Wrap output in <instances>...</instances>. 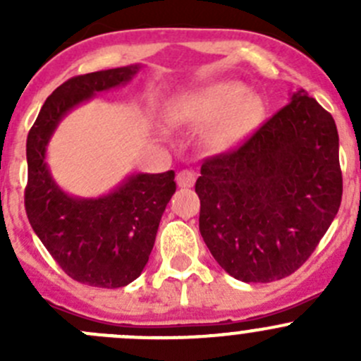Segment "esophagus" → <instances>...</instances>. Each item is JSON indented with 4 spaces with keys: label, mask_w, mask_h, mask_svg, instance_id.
Returning <instances> with one entry per match:
<instances>
[{
    "label": "esophagus",
    "mask_w": 361,
    "mask_h": 361,
    "mask_svg": "<svg viewBox=\"0 0 361 361\" xmlns=\"http://www.w3.org/2000/svg\"><path fill=\"white\" fill-rule=\"evenodd\" d=\"M176 181H178V185H180L181 188L194 187L195 173H194V171H180V173H178V176H176Z\"/></svg>",
    "instance_id": "esophagus-1"
}]
</instances>
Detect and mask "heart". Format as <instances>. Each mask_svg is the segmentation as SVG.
Listing matches in <instances>:
<instances>
[{"label":"heart","instance_id":"heart-1","mask_svg":"<svg viewBox=\"0 0 361 361\" xmlns=\"http://www.w3.org/2000/svg\"><path fill=\"white\" fill-rule=\"evenodd\" d=\"M178 115L195 126H209L206 141L227 152L246 141L264 118V103L239 82H214L178 101Z\"/></svg>","mask_w":361,"mask_h":361}]
</instances>
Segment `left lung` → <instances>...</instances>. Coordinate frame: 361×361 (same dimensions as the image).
<instances>
[{"mask_svg": "<svg viewBox=\"0 0 361 361\" xmlns=\"http://www.w3.org/2000/svg\"><path fill=\"white\" fill-rule=\"evenodd\" d=\"M199 231L232 278L271 283L316 250L342 199L336 122L297 90L238 150L207 159L195 183Z\"/></svg>", "mask_w": 361, "mask_h": 361, "instance_id": "8db88e82", "label": "left lung"}]
</instances>
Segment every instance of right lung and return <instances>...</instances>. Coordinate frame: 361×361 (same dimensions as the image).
Here are the masks:
<instances>
[{
	"instance_id": "1",
	"label": "right lung",
	"mask_w": 361,
	"mask_h": 361,
	"mask_svg": "<svg viewBox=\"0 0 361 361\" xmlns=\"http://www.w3.org/2000/svg\"><path fill=\"white\" fill-rule=\"evenodd\" d=\"M140 69L141 64H130L69 78L47 97L27 134L29 224L61 269L83 285L120 288L140 278L176 192L174 171L130 174L101 197H76L50 174L47 147L69 111L97 92L126 85Z\"/></svg>"
}]
</instances>
